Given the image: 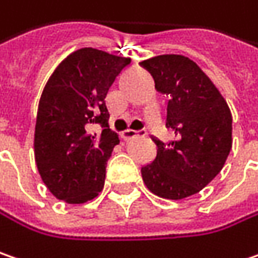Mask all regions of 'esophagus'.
I'll return each mask as SVG.
<instances>
[{
	"label": "esophagus",
	"mask_w": 258,
	"mask_h": 258,
	"mask_svg": "<svg viewBox=\"0 0 258 258\" xmlns=\"http://www.w3.org/2000/svg\"><path fill=\"white\" fill-rule=\"evenodd\" d=\"M139 135H145V132L144 131H141V132H138V131H132V129H126L124 132H122V136L123 139H134V138H136V136Z\"/></svg>",
	"instance_id": "esophagus-1"
}]
</instances>
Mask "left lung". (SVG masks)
<instances>
[{
  "mask_svg": "<svg viewBox=\"0 0 258 258\" xmlns=\"http://www.w3.org/2000/svg\"><path fill=\"white\" fill-rule=\"evenodd\" d=\"M155 88L170 97L165 126L175 139H155V160L141 168L144 183L164 199L199 193L222 170L232 147V114L209 77L183 55H160L141 62Z\"/></svg>",
  "mask_w": 258,
  "mask_h": 258,
  "instance_id": "1",
  "label": "left lung"
}]
</instances>
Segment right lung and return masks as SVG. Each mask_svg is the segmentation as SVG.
I'll list each match as a JSON object with an SVG mask.
<instances>
[{
    "label": "right lung",
    "mask_w": 258,
    "mask_h": 258,
    "mask_svg": "<svg viewBox=\"0 0 258 258\" xmlns=\"http://www.w3.org/2000/svg\"><path fill=\"white\" fill-rule=\"evenodd\" d=\"M129 58L83 47L63 59L46 83L34 129V160L50 193L71 205L103 190L119 136L109 127L106 96ZM100 124V134L89 132Z\"/></svg>",
    "instance_id": "add662e5"
}]
</instances>
